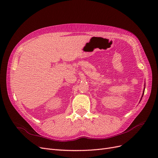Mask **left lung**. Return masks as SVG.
Segmentation results:
<instances>
[{
	"label": "left lung",
	"instance_id": "left-lung-1",
	"mask_svg": "<svg viewBox=\"0 0 158 158\" xmlns=\"http://www.w3.org/2000/svg\"><path fill=\"white\" fill-rule=\"evenodd\" d=\"M144 93H143V94H144ZM143 94H142V97H143Z\"/></svg>",
	"mask_w": 158,
	"mask_h": 158
}]
</instances>
